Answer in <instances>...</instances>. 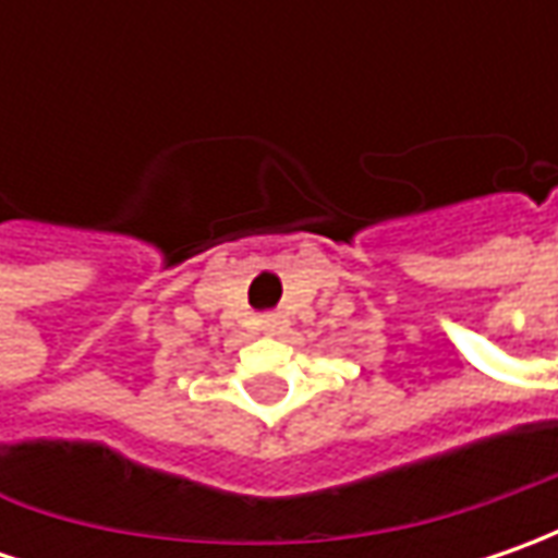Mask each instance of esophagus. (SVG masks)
Segmentation results:
<instances>
[{"label":"esophagus","instance_id":"obj_1","mask_svg":"<svg viewBox=\"0 0 558 558\" xmlns=\"http://www.w3.org/2000/svg\"><path fill=\"white\" fill-rule=\"evenodd\" d=\"M286 326H289V319H286L282 313H264V316H260V329H264V332L279 335L286 332Z\"/></svg>","mask_w":558,"mask_h":558}]
</instances>
